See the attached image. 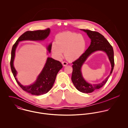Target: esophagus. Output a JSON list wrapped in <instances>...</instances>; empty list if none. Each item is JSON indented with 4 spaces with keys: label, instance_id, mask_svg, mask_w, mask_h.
<instances>
[{
    "label": "esophagus",
    "instance_id": "34e87169",
    "mask_svg": "<svg viewBox=\"0 0 128 128\" xmlns=\"http://www.w3.org/2000/svg\"><path fill=\"white\" fill-rule=\"evenodd\" d=\"M62 64L64 66H66L68 65V62H62Z\"/></svg>",
    "mask_w": 128,
    "mask_h": 128
}]
</instances>
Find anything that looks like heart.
Returning a JSON list of instances; mask_svg holds the SVG:
<instances>
[{
  "mask_svg": "<svg viewBox=\"0 0 128 128\" xmlns=\"http://www.w3.org/2000/svg\"><path fill=\"white\" fill-rule=\"evenodd\" d=\"M86 45V40L82 34L68 32L56 36L55 44L52 45L51 50L58 59L62 58V53L64 52L66 60L73 61L83 54Z\"/></svg>",
  "mask_w": 128,
  "mask_h": 128,
  "instance_id": "1",
  "label": "heart"
}]
</instances>
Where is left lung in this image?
I'll use <instances>...</instances> for the list:
<instances>
[{"label":"left lung","mask_w":128,"mask_h":128,"mask_svg":"<svg viewBox=\"0 0 128 128\" xmlns=\"http://www.w3.org/2000/svg\"><path fill=\"white\" fill-rule=\"evenodd\" d=\"M81 30L87 33L88 36L91 39V42L90 46L86 51L72 62L73 71L72 80L73 85L79 91L84 93H90L102 87L108 81L114 66V52L113 48L108 41L99 32L88 30ZM98 50L104 52L108 55L111 64L112 70L109 75L103 82L100 84H92L88 83L83 78L81 68L87 58L92 53Z\"/></svg>","instance_id":"1"}]
</instances>
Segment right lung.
I'll return each mask as SVG.
<instances>
[{
    "label": "right lung",
    "mask_w": 128,
    "mask_h": 128,
    "mask_svg": "<svg viewBox=\"0 0 128 128\" xmlns=\"http://www.w3.org/2000/svg\"><path fill=\"white\" fill-rule=\"evenodd\" d=\"M50 33L49 28L45 30L27 31L20 36L12 47L10 60V66L12 73L20 87L24 91L33 95L43 94L49 91L54 85L57 74L62 68V66L58 60H55L52 58H47L45 64L41 72L38 75L36 81L29 86H24L18 81L16 78L17 72L14 66L13 63L16 50L20 41L25 40L42 41L49 36ZM51 47L52 43H50L47 48L49 53L51 52Z\"/></svg>",
    "instance_id": "right-lung-1"
}]
</instances>
